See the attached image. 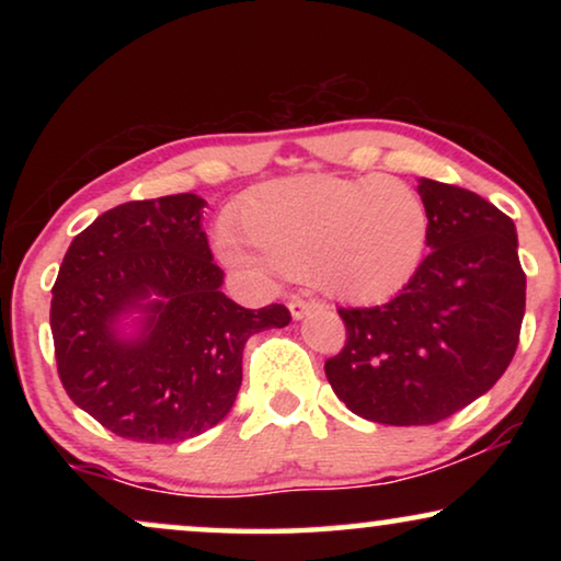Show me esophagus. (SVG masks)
Segmentation results:
<instances>
[{
	"label": "esophagus",
	"mask_w": 561,
	"mask_h": 561,
	"mask_svg": "<svg viewBox=\"0 0 561 561\" xmlns=\"http://www.w3.org/2000/svg\"><path fill=\"white\" fill-rule=\"evenodd\" d=\"M288 309H290V317H294L296 321H301V319L309 317L311 311H319L321 304H313V301H290Z\"/></svg>",
	"instance_id": "obj_1"
}]
</instances>
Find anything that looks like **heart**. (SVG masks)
I'll return each mask as SVG.
<instances>
[{"instance_id":"b5f03b06","label":"heart","mask_w":561,"mask_h":561,"mask_svg":"<svg viewBox=\"0 0 561 561\" xmlns=\"http://www.w3.org/2000/svg\"><path fill=\"white\" fill-rule=\"evenodd\" d=\"M219 255L244 273L306 275L336 301L378 304L409 286L428 242V214L390 175L309 173L267 181L237 206Z\"/></svg>"}]
</instances>
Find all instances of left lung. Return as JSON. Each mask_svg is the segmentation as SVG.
Instances as JSON below:
<instances>
[{"instance_id": "left-lung-1", "label": "left lung", "mask_w": 561, "mask_h": 561, "mask_svg": "<svg viewBox=\"0 0 561 561\" xmlns=\"http://www.w3.org/2000/svg\"><path fill=\"white\" fill-rule=\"evenodd\" d=\"M432 250L401 294L340 309L347 344L327 380L375 424L426 426L485 396L511 365L526 311V275L511 217L467 188L419 179Z\"/></svg>"}]
</instances>
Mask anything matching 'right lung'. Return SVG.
Masks as SVG:
<instances>
[{"label":"right lung","mask_w":561,"mask_h":561,"mask_svg":"<svg viewBox=\"0 0 561 561\" xmlns=\"http://www.w3.org/2000/svg\"><path fill=\"white\" fill-rule=\"evenodd\" d=\"M196 194L129 202L73 237L50 301L71 401L133 442L173 444L217 426L242 386L252 334L290 321L221 294Z\"/></svg>","instance_id":"obj_1"}]
</instances>
